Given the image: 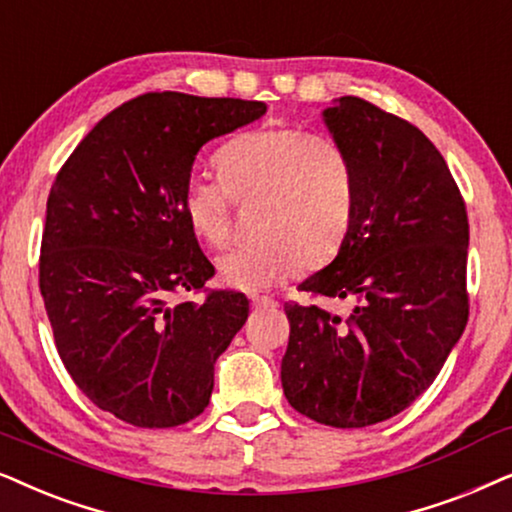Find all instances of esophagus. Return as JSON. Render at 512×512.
I'll return each instance as SVG.
<instances>
[{
  "instance_id": "obj_1",
  "label": "esophagus",
  "mask_w": 512,
  "mask_h": 512,
  "mask_svg": "<svg viewBox=\"0 0 512 512\" xmlns=\"http://www.w3.org/2000/svg\"><path fill=\"white\" fill-rule=\"evenodd\" d=\"M251 305H254L256 310H263V308H275L277 301L270 296H251Z\"/></svg>"
}]
</instances>
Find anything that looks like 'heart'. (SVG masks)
<instances>
[{
  "mask_svg": "<svg viewBox=\"0 0 512 512\" xmlns=\"http://www.w3.org/2000/svg\"><path fill=\"white\" fill-rule=\"evenodd\" d=\"M221 181L190 176L183 214L209 247L230 235V197L254 202L251 235L258 240L218 258L225 287L258 291L287 280L301 265L329 263L343 247L355 216V167L336 141L298 126L251 129L216 157Z\"/></svg>",
  "mask_w": 512,
  "mask_h": 512,
  "instance_id": "1",
  "label": "heart"
}]
</instances>
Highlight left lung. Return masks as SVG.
<instances>
[{
    "instance_id": "left-lung-1",
    "label": "left lung",
    "mask_w": 512,
    "mask_h": 512,
    "mask_svg": "<svg viewBox=\"0 0 512 512\" xmlns=\"http://www.w3.org/2000/svg\"><path fill=\"white\" fill-rule=\"evenodd\" d=\"M322 117L355 167V216L338 256L298 289L353 308L284 305L282 388L317 423L364 428L428 390L466 329L468 214L440 150L407 119L357 96Z\"/></svg>"
}]
</instances>
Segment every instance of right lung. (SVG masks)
Segmentation results:
<instances>
[{
	"label": "right lung",
	"mask_w": 512,
	"mask_h": 512,
	"mask_svg": "<svg viewBox=\"0 0 512 512\" xmlns=\"http://www.w3.org/2000/svg\"><path fill=\"white\" fill-rule=\"evenodd\" d=\"M265 110L242 98L138 96L84 136L51 185L39 289L53 341L77 388L131 426L202 414L218 355L247 322L240 291L171 296L214 277L183 214L199 148Z\"/></svg>",
	"instance_id": "1"
}]
</instances>
